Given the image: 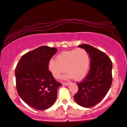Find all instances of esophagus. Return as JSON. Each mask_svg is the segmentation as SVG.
Listing matches in <instances>:
<instances>
[{
	"label": "esophagus",
	"instance_id": "obj_1",
	"mask_svg": "<svg viewBox=\"0 0 127 127\" xmlns=\"http://www.w3.org/2000/svg\"><path fill=\"white\" fill-rule=\"evenodd\" d=\"M69 83H67V82H62V84L64 85V86H67L69 85Z\"/></svg>",
	"mask_w": 127,
	"mask_h": 127
}]
</instances>
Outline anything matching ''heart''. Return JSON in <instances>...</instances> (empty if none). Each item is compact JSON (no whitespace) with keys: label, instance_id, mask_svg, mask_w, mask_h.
Returning a JSON list of instances; mask_svg holds the SVG:
<instances>
[{"label":"heart","instance_id":"obj_1","mask_svg":"<svg viewBox=\"0 0 127 127\" xmlns=\"http://www.w3.org/2000/svg\"><path fill=\"white\" fill-rule=\"evenodd\" d=\"M90 57L88 52L83 48H78L60 53L56 60L49 61L48 68L55 79H60L65 72L66 78H73L75 80L83 79L88 72ZM66 70H65V69Z\"/></svg>","mask_w":127,"mask_h":127}]
</instances>
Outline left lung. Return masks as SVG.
Returning a JSON list of instances; mask_svg holds the SVG:
<instances>
[{"mask_svg":"<svg viewBox=\"0 0 127 127\" xmlns=\"http://www.w3.org/2000/svg\"><path fill=\"white\" fill-rule=\"evenodd\" d=\"M88 52L90 69L82 81L77 83L78 91L73 96L78 104L90 108L105 96L112 84V62L102 51L89 45H79Z\"/></svg>","mask_w":127,"mask_h":127,"instance_id":"8db88e82","label":"left lung"}]
</instances>
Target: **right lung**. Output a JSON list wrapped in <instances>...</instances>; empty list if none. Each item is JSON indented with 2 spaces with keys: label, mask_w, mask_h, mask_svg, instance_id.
<instances>
[{
  "label": "right lung",
  "mask_w": 127,
  "mask_h": 127,
  "mask_svg": "<svg viewBox=\"0 0 127 127\" xmlns=\"http://www.w3.org/2000/svg\"><path fill=\"white\" fill-rule=\"evenodd\" d=\"M57 49L40 46L24 54L16 67V89L22 99L38 110L51 107L62 86L55 80L48 68L49 62Z\"/></svg>",
  "instance_id": "right-lung-1"
}]
</instances>
